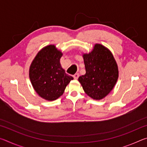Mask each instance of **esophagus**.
Listing matches in <instances>:
<instances>
[{
  "label": "esophagus",
  "mask_w": 147,
  "mask_h": 147,
  "mask_svg": "<svg viewBox=\"0 0 147 147\" xmlns=\"http://www.w3.org/2000/svg\"><path fill=\"white\" fill-rule=\"evenodd\" d=\"M73 77H74V78L75 79V80L78 79V77H79V74H78V73H76V74H74V75H73Z\"/></svg>",
  "instance_id": "esophagus-1"
}]
</instances>
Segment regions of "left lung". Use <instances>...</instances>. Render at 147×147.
I'll return each instance as SVG.
<instances>
[{"instance_id": "obj_1", "label": "left lung", "mask_w": 147, "mask_h": 147, "mask_svg": "<svg viewBox=\"0 0 147 147\" xmlns=\"http://www.w3.org/2000/svg\"><path fill=\"white\" fill-rule=\"evenodd\" d=\"M83 58L86 73L78 78L85 93L100 100L113 89L119 77L118 66L112 53L100 44H95Z\"/></svg>"}]
</instances>
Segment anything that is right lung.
<instances>
[{
  "label": "right lung",
  "mask_w": 147,
  "mask_h": 147,
  "mask_svg": "<svg viewBox=\"0 0 147 147\" xmlns=\"http://www.w3.org/2000/svg\"><path fill=\"white\" fill-rule=\"evenodd\" d=\"M61 52L54 45L42 49L30 67L29 77L34 90L47 100L52 101L63 94L73 77L61 67Z\"/></svg>",
  "instance_id": "1"
}]
</instances>
